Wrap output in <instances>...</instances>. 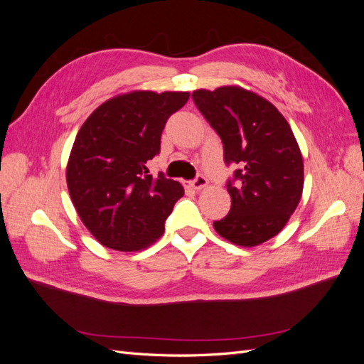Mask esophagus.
<instances>
[{
    "label": "esophagus",
    "mask_w": 364,
    "mask_h": 364,
    "mask_svg": "<svg viewBox=\"0 0 364 364\" xmlns=\"http://www.w3.org/2000/svg\"><path fill=\"white\" fill-rule=\"evenodd\" d=\"M186 185L191 186L193 190H202V188H205V186L208 185V181L203 178V176H197L194 181L186 182Z\"/></svg>",
    "instance_id": "obj_1"
}]
</instances>
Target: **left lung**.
<instances>
[{
  "mask_svg": "<svg viewBox=\"0 0 364 364\" xmlns=\"http://www.w3.org/2000/svg\"><path fill=\"white\" fill-rule=\"evenodd\" d=\"M193 100L223 142L229 214L214 229L230 243L258 246L278 235L299 205L304 161L287 119L266 98L241 86L197 90Z\"/></svg>",
  "mask_w": 364,
  "mask_h": 364,
  "instance_id": "obj_1",
  "label": "left lung"
}]
</instances>
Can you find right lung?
Returning <instances> with one entry per match:
<instances>
[{"mask_svg":"<svg viewBox=\"0 0 364 364\" xmlns=\"http://www.w3.org/2000/svg\"><path fill=\"white\" fill-rule=\"evenodd\" d=\"M190 92L132 91L98 106L80 127L67 165V185L83 225L109 249L136 252L164 234L183 186L147 174L161 134Z\"/></svg>","mask_w":364,"mask_h":364,"instance_id":"right-lung-1","label":"right lung"}]
</instances>
